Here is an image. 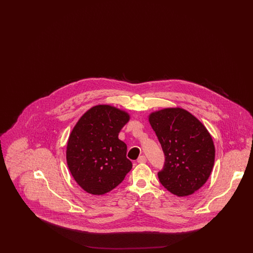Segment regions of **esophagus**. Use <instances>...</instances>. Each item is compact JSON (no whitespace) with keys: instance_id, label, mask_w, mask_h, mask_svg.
I'll list each match as a JSON object with an SVG mask.
<instances>
[{"instance_id":"34e87169","label":"esophagus","mask_w":253,"mask_h":253,"mask_svg":"<svg viewBox=\"0 0 253 253\" xmlns=\"http://www.w3.org/2000/svg\"><path fill=\"white\" fill-rule=\"evenodd\" d=\"M146 161H147V159H146V157L144 156H140V157H138V159H137L138 163H146Z\"/></svg>"}]
</instances>
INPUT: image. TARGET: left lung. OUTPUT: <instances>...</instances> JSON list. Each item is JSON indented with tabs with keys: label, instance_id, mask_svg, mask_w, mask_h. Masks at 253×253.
<instances>
[{
	"label": "left lung",
	"instance_id": "obj_1",
	"mask_svg": "<svg viewBox=\"0 0 253 253\" xmlns=\"http://www.w3.org/2000/svg\"><path fill=\"white\" fill-rule=\"evenodd\" d=\"M149 122L165 155L160 183L179 197L198 191L213 168L215 148L203 123L185 109L165 108L150 114Z\"/></svg>",
	"mask_w": 253,
	"mask_h": 253
}]
</instances>
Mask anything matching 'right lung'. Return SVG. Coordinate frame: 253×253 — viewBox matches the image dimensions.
I'll use <instances>...</instances> for the list:
<instances>
[{
	"label": "right lung",
	"mask_w": 253,
	"mask_h": 253,
	"mask_svg": "<svg viewBox=\"0 0 253 253\" xmlns=\"http://www.w3.org/2000/svg\"><path fill=\"white\" fill-rule=\"evenodd\" d=\"M129 120L127 112L99 104L85 112L74 126L67 141L66 161L74 179L86 193H109L131 170L127 146L119 139Z\"/></svg>",
	"instance_id": "1"
}]
</instances>
